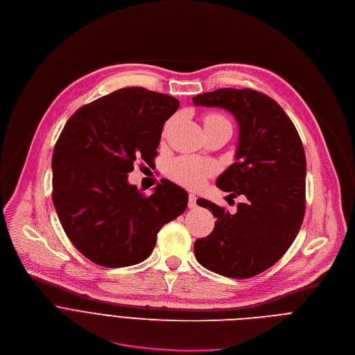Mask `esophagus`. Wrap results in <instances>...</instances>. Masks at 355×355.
Instances as JSON below:
<instances>
[{
    "label": "esophagus",
    "mask_w": 355,
    "mask_h": 355,
    "mask_svg": "<svg viewBox=\"0 0 355 355\" xmlns=\"http://www.w3.org/2000/svg\"><path fill=\"white\" fill-rule=\"evenodd\" d=\"M187 205H189V208H194V207L197 205V197H196L193 193L189 194V202H187Z\"/></svg>",
    "instance_id": "34e87169"
}]
</instances>
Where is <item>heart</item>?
<instances>
[{"instance_id": "b5f03b06", "label": "heart", "mask_w": 355, "mask_h": 355, "mask_svg": "<svg viewBox=\"0 0 355 355\" xmlns=\"http://www.w3.org/2000/svg\"><path fill=\"white\" fill-rule=\"evenodd\" d=\"M214 123H230V121L221 114L205 116L204 124H214ZM212 172H214V166L211 164L193 157L176 158L169 164V168H168V173L171 179L189 189L200 187Z\"/></svg>"}]
</instances>
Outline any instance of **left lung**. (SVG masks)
Listing matches in <instances>:
<instances>
[{
    "label": "left lung",
    "mask_w": 355,
    "mask_h": 355,
    "mask_svg": "<svg viewBox=\"0 0 355 355\" xmlns=\"http://www.w3.org/2000/svg\"><path fill=\"white\" fill-rule=\"evenodd\" d=\"M193 103L223 107L235 116L236 162L218 176L217 186L228 197L243 198L235 214L197 200L217 221L207 238L196 241V259L225 277H254L284 256L304 221L306 158L301 137L274 99L249 88L205 92Z\"/></svg>",
    "instance_id": "obj_1"
}]
</instances>
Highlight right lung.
<instances>
[{
    "instance_id": "obj_1",
    "label": "right lung",
    "mask_w": 355,
    "mask_h": 355,
    "mask_svg": "<svg viewBox=\"0 0 355 355\" xmlns=\"http://www.w3.org/2000/svg\"><path fill=\"white\" fill-rule=\"evenodd\" d=\"M173 96L121 88L80 107L65 123L51 159L53 204L68 239L103 267L146 260L159 230L183 214L187 191L162 179L146 196L127 182L134 161L157 157Z\"/></svg>"
}]
</instances>
